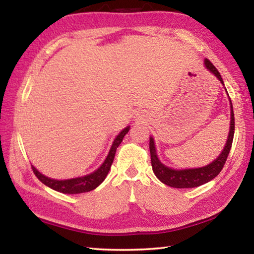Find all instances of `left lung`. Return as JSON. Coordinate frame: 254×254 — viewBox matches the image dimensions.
<instances>
[{"label":"left lung","instance_id":"obj_1","mask_svg":"<svg viewBox=\"0 0 254 254\" xmlns=\"http://www.w3.org/2000/svg\"><path fill=\"white\" fill-rule=\"evenodd\" d=\"M205 66L207 69L213 72V74L220 79L221 83H223V79L221 77V74L218 70L215 68L212 63L208 59L205 60ZM234 128H235V122H234V113H233V106L231 103V124H230V133L229 137H227L225 148L223 150L222 153L220 154L216 160H214L209 165L201 167V168L196 169H184V170H175L168 168V167L163 166L162 163L159 161L156 153V148H154V142L152 137H150V154H151V165L152 170L154 175L157 176V178L160 180L167 186L175 187V188H192L200 186L206 183L210 182L214 179L216 176L221 173V170L224 167L226 159L229 157L230 150L232 147V142H233V136H234Z\"/></svg>","mask_w":254,"mask_h":254}]
</instances>
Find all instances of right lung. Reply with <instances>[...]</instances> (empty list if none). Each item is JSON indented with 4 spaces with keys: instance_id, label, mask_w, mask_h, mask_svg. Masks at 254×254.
<instances>
[{
    "instance_id": "add662e5",
    "label": "right lung",
    "mask_w": 254,
    "mask_h": 254,
    "mask_svg": "<svg viewBox=\"0 0 254 254\" xmlns=\"http://www.w3.org/2000/svg\"><path fill=\"white\" fill-rule=\"evenodd\" d=\"M130 130V127H126L124 130L120 133V134L115 137L113 144H112V148L110 150L109 154L105 159V161L103 162V165L98 168L96 171H94L93 174L84 176V177L79 178H74V179H68V180H55L46 177L42 174H40L34 167H32V170L34 175L37 176V178L40 180L42 184H45L46 186L50 187L54 190H57L59 192H63V194H80V192H86L91 191L93 189H95L97 186L103 183V180L109 174L111 169L112 163L114 160L115 152H117V149L120 144H121L124 135Z\"/></svg>"
}]
</instances>
